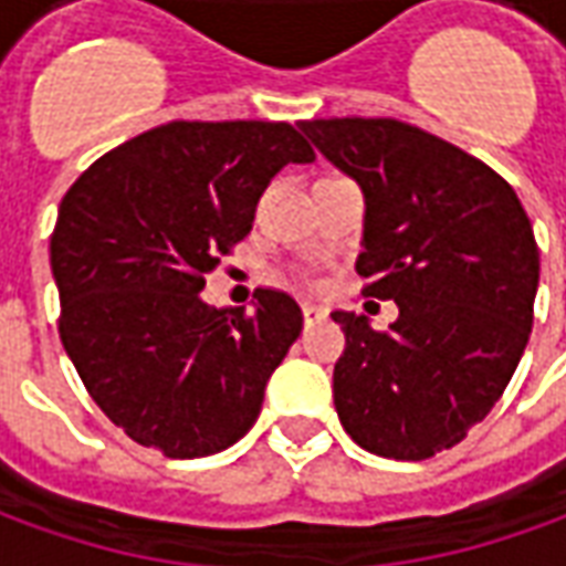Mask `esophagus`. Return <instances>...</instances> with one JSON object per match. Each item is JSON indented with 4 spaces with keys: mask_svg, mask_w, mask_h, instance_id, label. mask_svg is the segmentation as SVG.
I'll return each instance as SVG.
<instances>
[{
    "mask_svg": "<svg viewBox=\"0 0 566 566\" xmlns=\"http://www.w3.org/2000/svg\"><path fill=\"white\" fill-rule=\"evenodd\" d=\"M321 318H324V308L312 306V303H303V321H306V324H315V321Z\"/></svg>",
    "mask_w": 566,
    "mask_h": 566,
    "instance_id": "esophagus-1",
    "label": "esophagus"
}]
</instances>
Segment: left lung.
<instances>
[{
    "mask_svg": "<svg viewBox=\"0 0 566 566\" xmlns=\"http://www.w3.org/2000/svg\"><path fill=\"white\" fill-rule=\"evenodd\" d=\"M300 129L364 199V294L400 318L373 331L336 308L345 352L333 403L360 449L424 461L458 446L506 391L534 327L539 248L488 163L397 117H321Z\"/></svg>",
    "mask_w": 566,
    "mask_h": 566,
    "instance_id": "1",
    "label": "left lung"
}]
</instances>
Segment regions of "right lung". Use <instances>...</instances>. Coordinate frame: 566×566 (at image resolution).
<instances>
[{
    "label": "right lung",
    "mask_w": 566,
    "mask_h": 566,
    "mask_svg": "<svg viewBox=\"0 0 566 566\" xmlns=\"http://www.w3.org/2000/svg\"><path fill=\"white\" fill-rule=\"evenodd\" d=\"M315 150L284 120H169L117 145L60 202L51 270L60 339L93 403L166 458L230 449L303 331L294 296L258 312L199 291L254 223L260 193Z\"/></svg>",
    "instance_id": "obj_1"
}]
</instances>
